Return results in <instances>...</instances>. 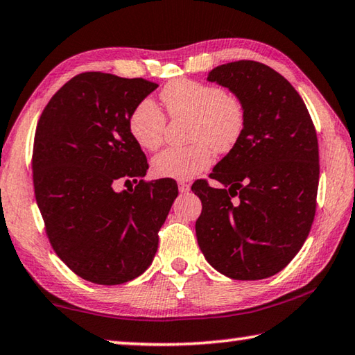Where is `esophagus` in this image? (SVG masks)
<instances>
[{"instance_id": "esophagus-1", "label": "esophagus", "mask_w": 355, "mask_h": 355, "mask_svg": "<svg viewBox=\"0 0 355 355\" xmlns=\"http://www.w3.org/2000/svg\"><path fill=\"white\" fill-rule=\"evenodd\" d=\"M178 189H180V192H188L189 191V183L184 182V180H180Z\"/></svg>"}]
</instances>
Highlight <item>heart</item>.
<instances>
[{"mask_svg":"<svg viewBox=\"0 0 355 355\" xmlns=\"http://www.w3.org/2000/svg\"><path fill=\"white\" fill-rule=\"evenodd\" d=\"M159 97L172 119H188L186 147L167 148L152 161L153 173L188 180L207 171L214 150L227 153L236 147L245 128V107L236 94L216 84L180 78L167 83ZM128 130L144 150L153 152L164 141L166 116L152 100H141L128 117Z\"/></svg>","mask_w":355,"mask_h":355,"instance_id":"obj_1","label":"heart"}]
</instances>
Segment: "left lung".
Listing matches in <instances>:
<instances>
[{
	"instance_id": "8db88e82",
	"label": "left lung",
	"mask_w": 355,
	"mask_h": 355,
	"mask_svg": "<svg viewBox=\"0 0 355 355\" xmlns=\"http://www.w3.org/2000/svg\"><path fill=\"white\" fill-rule=\"evenodd\" d=\"M208 81L243 100L245 128L209 173L222 186L192 184L202 200L197 243L227 277H271L296 257L315 219L320 150L313 120L296 89L261 62L222 64Z\"/></svg>"
}]
</instances>
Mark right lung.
I'll return each instance as SVG.
<instances>
[{"label": "right lung", "instance_id": "add662e5", "mask_svg": "<svg viewBox=\"0 0 355 355\" xmlns=\"http://www.w3.org/2000/svg\"><path fill=\"white\" fill-rule=\"evenodd\" d=\"M158 84L84 71L48 101L33 147V183L46 236L81 279L120 285L153 261L175 180L146 182L148 163L128 117ZM119 181L137 186L116 193Z\"/></svg>", "mask_w": 355, "mask_h": 355}]
</instances>
